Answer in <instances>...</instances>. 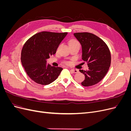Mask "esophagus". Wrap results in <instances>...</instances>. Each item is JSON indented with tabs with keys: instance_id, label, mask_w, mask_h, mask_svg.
<instances>
[{
	"instance_id": "1",
	"label": "esophagus",
	"mask_w": 131,
	"mask_h": 131,
	"mask_svg": "<svg viewBox=\"0 0 131 131\" xmlns=\"http://www.w3.org/2000/svg\"><path fill=\"white\" fill-rule=\"evenodd\" d=\"M70 72L73 73H78L79 71L77 69H70Z\"/></svg>"
}]
</instances>
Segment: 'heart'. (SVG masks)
<instances>
[{
	"label": "heart",
	"instance_id": "1",
	"mask_svg": "<svg viewBox=\"0 0 131 131\" xmlns=\"http://www.w3.org/2000/svg\"><path fill=\"white\" fill-rule=\"evenodd\" d=\"M79 43L77 40L75 39H72L69 41V44L71 45V44H73V43ZM65 64H69V62H65Z\"/></svg>",
	"mask_w": 131,
	"mask_h": 131
}]
</instances>
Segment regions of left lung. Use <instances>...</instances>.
I'll return each instance as SVG.
<instances>
[{
    "label": "left lung",
    "mask_w": 131,
    "mask_h": 131,
    "mask_svg": "<svg viewBox=\"0 0 131 131\" xmlns=\"http://www.w3.org/2000/svg\"><path fill=\"white\" fill-rule=\"evenodd\" d=\"M74 35L81 43L82 59L89 67L88 70H79L85 76L81 85L85 87L96 85L104 78L110 66L109 47L102 39L92 33L81 32Z\"/></svg>",
    "instance_id": "obj_1"
}]
</instances>
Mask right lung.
<instances>
[{
  "label": "right lung",
  "instance_id": "right-lung-1",
  "mask_svg": "<svg viewBox=\"0 0 131 131\" xmlns=\"http://www.w3.org/2000/svg\"><path fill=\"white\" fill-rule=\"evenodd\" d=\"M68 34L41 31L33 35L23 46L21 62L29 77L37 84L46 85L53 82L62 68L47 64L46 59L54 54Z\"/></svg>",
  "mask_w": 131,
  "mask_h": 131
}]
</instances>
